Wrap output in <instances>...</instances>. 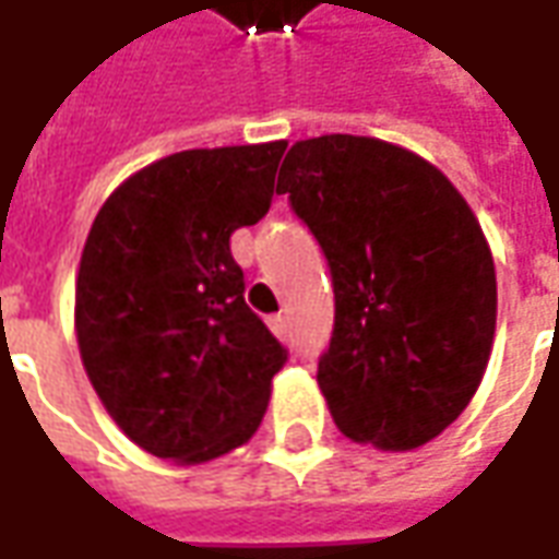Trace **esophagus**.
Returning <instances> with one entry per match:
<instances>
[{"label":"esophagus","mask_w":559,"mask_h":559,"mask_svg":"<svg viewBox=\"0 0 559 559\" xmlns=\"http://www.w3.org/2000/svg\"><path fill=\"white\" fill-rule=\"evenodd\" d=\"M267 324H271V331L276 336H280V340H288V322H286V316H271V319H267Z\"/></svg>","instance_id":"esophagus-1"}]
</instances>
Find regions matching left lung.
<instances>
[{
    "label": "left lung",
    "mask_w": 559,
    "mask_h": 559,
    "mask_svg": "<svg viewBox=\"0 0 559 559\" xmlns=\"http://www.w3.org/2000/svg\"><path fill=\"white\" fill-rule=\"evenodd\" d=\"M280 195L334 276L319 388L343 437L413 451L466 409L497 331V271L466 198L437 165L364 134L292 144Z\"/></svg>",
    "instance_id": "obj_1"
}]
</instances>
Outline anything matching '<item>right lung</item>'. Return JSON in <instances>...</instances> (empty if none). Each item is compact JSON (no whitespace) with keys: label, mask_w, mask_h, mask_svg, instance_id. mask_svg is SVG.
<instances>
[{"label":"right lung","mask_w":559,"mask_h":559,"mask_svg":"<svg viewBox=\"0 0 559 559\" xmlns=\"http://www.w3.org/2000/svg\"><path fill=\"white\" fill-rule=\"evenodd\" d=\"M286 141L183 150L102 204L74 280V334L102 406L146 454L240 449L286 361L243 300L231 235L271 210Z\"/></svg>","instance_id":"right-lung-1"}]
</instances>
